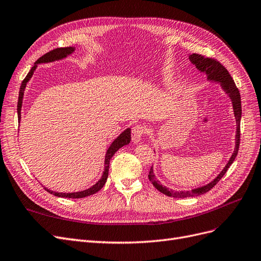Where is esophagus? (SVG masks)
Listing matches in <instances>:
<instances>
[{
	"mask_svg": "<svg viewBox=\"0 0 261 261\" xmlns=\"http://www.w3.org/2000/svg\"><path fill=\"white\" fill-rule=\"evenodd\" d=\"M145 132H146L145 125H143V124L134 125V127L132 128V134H131L132 141L134 143H139L142 140L144 134H145Z\"/></svg>",
	"mask_w": 261,
	"mask_h": 261,
	"instance_id": "1",
	"label": "esophagus"
}]
</instances>
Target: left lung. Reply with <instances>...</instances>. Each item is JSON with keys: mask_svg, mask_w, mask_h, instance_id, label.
<instances>
[{"mask_svg": "<svg viewBox=\"0 0 261 261\" xmlns=\"http://www.w3.org/2000/svg\"><path fill=\"white\" fill-rule=\"evenodd\" d=\"M189 60L196 65V67L200 72H203L206 74L208 81L219 83L221 88H223V90L229 95V98L231 99V102H232V106H233L234 117H236V121H237L236 147H234V151L232 153V156L230 157L226 167L223 169V171L219 173L216 178H214L205 186H202V187L188 190V191L169 190L167 187L162 186L160 182L156 179V176H155V174H153L152 167H151L150 171H149V174H148V178L151 181V184L156 187V189H158L160 192H162L163 195L173 197V198H187V197H194V196H200V195L206 194L207 191H210L217 184V182L220 180V178L225 175V173L227 172L229 167L232 165V162L234 161V159L238 155L239 146H240V136H241L240 123H241V115H242V108H241L240 91L237 88L232 77H231V75L229 74L226 67L219 61H217L216 59H213V58H206V57L199 55V54H192L189 56Z\"/></svg>", "mask_w": 261, "mask_h": 261, "instance_id": "left-lung-1", "label": "left lung"}]
</instances>
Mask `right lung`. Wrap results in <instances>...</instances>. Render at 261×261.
<instances>
[{"label":"right lung","mask_w":261,"mask_h":261,"mask_svg":"<svg viewBox=\"0 0 261 261\" xmlns=\"http://www.w3.org/2000/svg\"><path fill=\"white\" fill-rule=\"evenodd\" d=\"M75 50L74 47H64V48H57V49H54L49 53H47L46 55L42 56L40 59H38L34 65L32 66V69L30 70V72L28 73V75L25 76V79L22 81L21 86H20V90H19V96H18V104H17V113H18V120L20 121L21 118V106H22V99H23V92L25 89V86L27 83L31 80V77L35 71V69L37 67V64L40 63H48V62H54V61H58V60H61L64 59L69 55L73 54ZM131 141V129L128 128L125 129L118 138H116L115 141L111 144V146L109 147L108 151H106V155H105V161H104V171H103V174L102 177L100 178V180H98L95 182V184L88 188L86 190L83 191H77V192H56L53 191L50 189H48L46 187L45 190H47L49 194L57 196V197H61V198H72V199H80V198H85V197H88L91 196L95 192H98L106 182V179H108L109 176V168H110V161L112 159V157L115 155V152L117 151L119 148H121L122 146L127 145Z\"/></svg>","instance_id":"1"}]
</instances>
